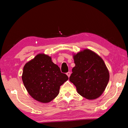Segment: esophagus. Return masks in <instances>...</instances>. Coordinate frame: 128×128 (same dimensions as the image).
<instances>
[{
  "instance_id": "obj_1",
  "label": "esophagus",
  "mask_w": 128,
  "mask_h": 128,
  "mask_svg": "<svg viewBox=\"0 0 128 128\" xmlns=\"http://www.w3.org/2000/svg\"><path fill=\"white\" fill-rule=\"evenodd\" d=\"M70 74H71V73H70V72H67V73H66V75L68 76V77H70Z\"/></svg>"
}]
</instances>
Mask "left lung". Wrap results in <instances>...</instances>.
I'll list each match as a JSON object with an SVG mask.
<instances>
[{
	"label": "left lung",
	"instance_id": "left-lung-1",
	"mask_svg": "<svg viewBox=\"0 0 128 128\" xmlns=\"http://www.w3.org/2000/svg\"><path fill=\"white\" fill-rule=\"evenodd\" d=\"M73 58L75 66L69 81L84 98H98L104 91L110 78L104 62L96 54L88 49L77 53Z\"/></svg>",
	"mask_w": 128,
	"mask_h": 128
}]
</instances>
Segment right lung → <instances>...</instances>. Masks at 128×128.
<instances>
[{"mask_svg": "<svg viewBox=\"0 0 128 128\" xmlns=\"http://www.w3.org/2000/svg\"><path fill=\"white\" fill-rule=\"evenodd\" d=\"M22 80L29 94L36 100L48 103L59 94L60 86L68 80L51 57L38 54L23 69Z\"/></svg>", "mask_w": 128, "mask_h": 128, "instance_id": "obj_1", "label": "right lung"}]
</instances>
